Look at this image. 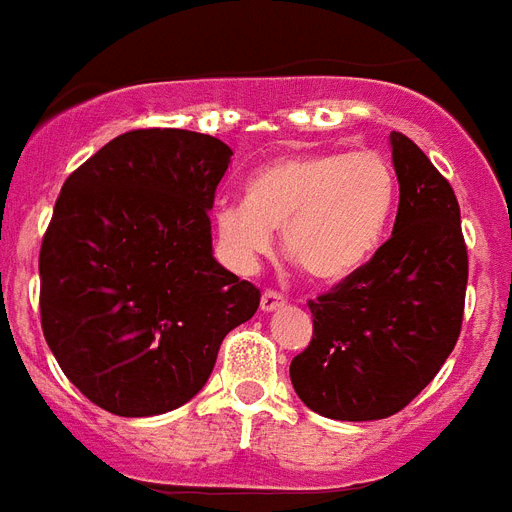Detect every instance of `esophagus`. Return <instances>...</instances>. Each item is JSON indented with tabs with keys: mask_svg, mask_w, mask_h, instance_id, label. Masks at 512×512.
Here are the masks:
<instances>
[{
	"mask_svg": "<svg viewBox=\"0 0 512 512\" xmlns=\"http://www.w3.org/2000/svg\"><path fill=\"white\" fill-rule=\"evenodd\" d=\"M282 304H285V298L277 290H264L261 293V312H275Z\"/></svg>",
	"mask_w": 512,
	"mask_h": 512,
	"instance_id": "1",
	"label": "esophagus"
}]
</instances>
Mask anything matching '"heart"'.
<instances>
[{
    "label": "heart",
    "mask_w": 512,
    "mask_h": 512,
    "mask_svg": "<svg viewBox=\"0 0 512 512\" xmlns=\"http://www.w3.org/2000/svg\"><path fill=\"white\" fill-rule=\"evenodd\" d=\"M396 203V171L386 155L298 153L267 163L248 179L245 200L219 203L214 227L224 256L253 267L275 243L306 275L338 282L378 251Z\"/></svg>",
    "instance_id": "obj_1"
}]
</instances>
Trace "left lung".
Returning a JSON list of instances; mask_svg holds the SVG:
<instances>
[{"instance_id":"left-lung-1","label":"left lung","mask_w":512,"mask_h":512,"mask_svg":"<svg viewBox=\"0 0 512 512\" xmlns=\"http://www.w3.org/2000/svg\"><path fill=\"white\" fill-rule=\"evenodd\" d=\"M399 211L375 256L309 301L312 341L290 362L298 399L322 418L380 420L404 410L455 349L468 248L455 190L428 155L391 132Z\"/></svg>"}]
</instances>
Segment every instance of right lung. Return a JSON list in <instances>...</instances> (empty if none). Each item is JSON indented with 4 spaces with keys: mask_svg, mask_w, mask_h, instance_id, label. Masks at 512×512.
Returning a JSON list of instances; mask_svg holds the SVG:
<instances>
[{
    "mask_svg": "<svg viewBox=\"0 0 512 512\" xmlns=\"http://www.w3.org/2000/svg\"><path fill=\"white\" fill-rule=\"evenodd\" d=\"M232 150L211 134L134 129L65 179L39 253V309L65 378L102 410H177L261 293L214 259L216 187Z\"/></svg>",
    "mask_w": 512,
    "mask_h": 512,
    "instance_id": "obj_1",
    "label": "right lung"
}]
</instances>
